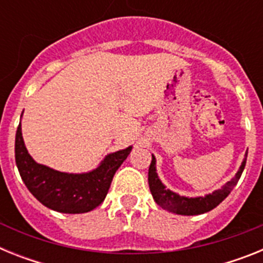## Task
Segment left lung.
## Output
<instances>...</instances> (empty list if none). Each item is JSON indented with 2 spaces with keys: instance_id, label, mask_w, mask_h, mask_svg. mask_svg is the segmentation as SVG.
Instances as JSON below:
<instances>
[{
  "instance_id": "1",
  "label": "left lung",
  "mask_w": 263,
  "mask_h": 263,
  "mask_svg": "<svg viewBox=\"0 0 263 263\" xmlns=\"http://www.w3.org/2000/svg\"><path fill=\"white\" fill-rule=\"evenodd\" d=\"M152 163H150V167H148V187H150V192H152L153 197H154L155 203L162 206L163 210L168 211V212L176 213V215L194 216L210 212L211 210L216 208L218 204L221 203L228 195L231 194L233 187L238 182V179L241 178L243 168H245L248 154H245L242 163H241L240 168L236 173L234 178H232L227 184L213 191L212 194H206L205 196L196 197L180 196L176 192L166 188V185L162 183V180L158 176L157 159H155L154 155H152Z\"/></svg>"
}]
</instances>
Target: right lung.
Listing matches in <instances>:
<instances>
[{
	"instance_id": "right-lung-1",
	"label": "right lung",
	"mask_w": 263,
	"mask_h": 263,
	"mask_svg": "<svg viewBox=\"0 0 263 263\" xmlns=\"http://www.w3.org/2000/svg\"><path fill=\"white\" fill-rule=\"evenodd\" d=\"M132 148L133 146H129L105 155L99 166L88 173H62L32 159L25 146L20 122L15 134V163L27 190L43 205L62 213H85L103 203L116 171Z\"/></svg>"
}]
</instances>
